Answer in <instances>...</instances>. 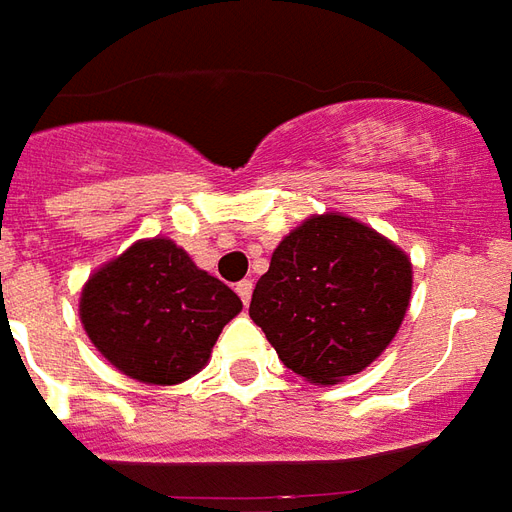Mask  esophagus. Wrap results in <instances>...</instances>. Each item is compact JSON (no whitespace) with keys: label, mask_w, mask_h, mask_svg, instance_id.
Instances as JSON below:
<instances>
[{"label":"esophagus","mask_w":512,"mask_h":512,"mask_svg":"<svg viewBox=\"0 0 512 512\" xmlns=\"http://www.w3.org/2000/svg\"><path fill=\"white\" fill-rule=\"evenodd\" d=\"M234 289H237V295L242 297V303L248 306L250 295H253V281H239V284L234 286Z\"/></svg>","instance_id":"34e87169"}]
</instances>
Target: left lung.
<instances>
[{"label":"left lung","mask_w":512,"mask_h":512,"mask_svg":"<svg viewBox=\"0 0 512 512\" xmlns=\"http://www.w3.org/2000/svg\"><path fill=\"white\" fill-rule=\"evenodd\" d=\"M413 267L391 239L339 212L314 215L273 250L250 320L300 378L333 386L372 364L400 331Z\"/></svg>","instance_id":"left-lung-1"}]
</instances>
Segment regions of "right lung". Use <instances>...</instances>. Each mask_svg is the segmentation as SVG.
<instances>
[{
	"label": "right lung",
	"instance_id": "right-lung-1",
	"mask_svg": "<svg viewBox=\"0 0 512 512\" xmlns=\"http://www.w3.org/2000/svg\"><path fill=\"white\" fill-rule=\"evenodd\" d=\"M239 311L242 300L168 237L134 242L90 275L79 297V320L96 350L148 386L198 375Z\"/></svg>",
	"mask_w": 512,
	"mask_h": 512
}]
</instances>
